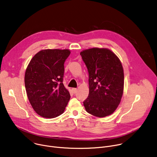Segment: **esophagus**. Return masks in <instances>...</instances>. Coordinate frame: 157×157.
Returning a JSON list of instances; mask_svg holds the SVG:
<instances>
[{
  "mask_svg": "<svg viewBox=\"0 0 157 157\" xmlns=\"http://www.w3.org/2000/svg\"><path fill=\"white\" fill-rule=\"evenodd\" d=\"M72 91H73L74 93H76L77 91V88H73L72 89Z\"/></svg>",
  "mask_w": 157,
  "mask_h": 157,
  "instance_id": "obj_1",
  "label": "esophagus"
}]
</instances>
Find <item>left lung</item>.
I'll use <instances>...</instances> for the list:
<instances>
[{"mask_svg": "<svg viewBox=\"0 0 157 157\" xmlns=\"http://www.w3.org/2000/svg\"><path fill=\"white\" fill-rule=\"evenodd\" d=\"M80 55L89 75V94L83 101L86 112L99 117L113 114L124 90V71L119 59L106 48L86 49Z\"/></svg>", "mask_w": 157, "mask_h": 157, "instance_id": "obj_1", "label": "left lung"}]
</instances>
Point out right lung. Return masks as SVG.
<instances>
[{"label": "right lung", "mask_w": 157, "mask_h": 157, "mask_svg": "<svg viewBox=\"0 0 157 157\" xmlns=\"http://www.w3.org/2000/svg\"><path fill=\"white\" fill-rule=\"evenodd\" d=\"M69 49H44L31 59L25 74V85L29 101L35 112L46 118L64 113L70 100L63 83L64 62Z\"/></svg>", "instance_id": "add662e5"}]
</instances>
